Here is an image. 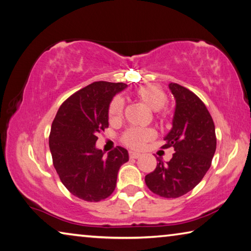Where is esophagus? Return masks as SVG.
<instances>
[{"label": "esophagus", "mask_w": 251, "mask_h": 251, "mask_svg": "<svg viewBox=\"0 0 251 251\" xmlns=\"http://www.w3.org/2000/svg\"><path fill=\"white\" fill-rule=\"evenodd\" d=\"M129 156H130V159H139V157L141 156V154L137 152H129Z\"/></svg>", "instance_id": "obj_1"}]
</instances>
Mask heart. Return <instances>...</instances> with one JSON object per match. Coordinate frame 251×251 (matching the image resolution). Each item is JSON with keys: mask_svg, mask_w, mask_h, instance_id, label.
<instances>
[{"mask_svg": "<svg viewBox=\"0 0 251 251\" xmlns=\"http://www.w3.org/2000/svg\"><path fill=\"white\" fill-rule=\"evenodd\" d=\"M135 96L146 103L149 108L157 111L165 105L168 101V96L164 90L155 85H146L140 87L135 91ZM123 111V101L119 97H116L109 105V119L110 121H118L120 120ZM155 137L154 131L149 128H131L123 133L121 141L125 146L131 149H142L144 144L151 141Z\"/></svg>", "mask_w": 251, "mask_h": 251, "instance_id": "1", "label": "heart"}]
</instances>
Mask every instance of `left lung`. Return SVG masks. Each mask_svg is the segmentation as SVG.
I'll return each instance as SVG.
<instances>
[{
  "mask_svg": "<svg viewBox=\"0 0 251 251\" xmlns=\"http://www.w3.org/2000/svg\"><path fill=\"white\" fill-rule=\"evenodd\" d=\"M175 98L172 129L165 135L163 149L173 147L172 159L164 163L157 159L155 170L146 176V184L154 194L176 199L192 191L209 170L216 151L213 118L194 92L171 82Z\"/></svg>",
  "mask_w": 251,
  "mask_h": 251,
  "instance_id": "left-lung-1",
  "label": "left lung"
}]
</instances>
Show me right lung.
Masks as SVG:
<instances>
[{
	"mask_svg": "<svg viewBox=\"0 0 251 251\" xmlns=\"http://www.w3.org/2000/svg\"><path fill=\"white\" fill-rule=\"evenodd\" d=\"M126 87L123 82H92L70 96L52 121V164L61 183L78 199H107L116 188L119 169L129 161L125 148L117 147L107 156L96 148L97 135L109 126L110 102Z\"/></svg>",
	"mask_w": 251,
	"mask_h": 251,
	"instance_id": "add662e5",
	"label": "right lung"
}]
</instances>
